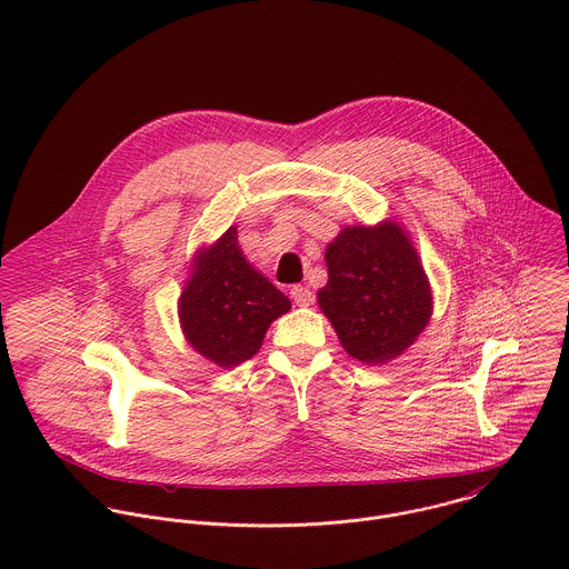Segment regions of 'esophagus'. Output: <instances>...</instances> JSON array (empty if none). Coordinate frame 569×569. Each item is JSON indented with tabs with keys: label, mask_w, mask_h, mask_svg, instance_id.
<instances>
[{
	"label": "esophagus",
	"mask_w": 569,
	"mask_h": 569,
	"mask_svg": "<svg viewBox=\"0 0 569 569\" xmlns=\"http://www.w3.org/2000/svg\"><path fill=\"white\" fill-rule=\"evenodd\" d=\"M290 297H292V301H295L297 306H310V303L315 301V295H312L310 288H306V286H292V288H290Z\"/></svg>",
	"instance_id": "1"
}]
</instances>
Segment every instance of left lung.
<instances>
[{
	"mask_svg": "<svg viewBox=\"0 0 569 569\" xmlns=\"http://www.w3.org/2000/svg\"><path fill=\"white\" fill-rule=\"evenodd\" d=\"M327 266L329 283L317 301L356 360L387 362L426 329L430 283L398 224L342 229L327 248Z\"/></svg>",
	"mask_w": 569,
	"mask_h": 569,
	"instance_id": "1",
	"label": "left lung"
}]
</instances>
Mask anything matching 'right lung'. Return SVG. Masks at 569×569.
Masks as SVG:
<instances>
[{
	"mask_svg": "<svg viewBox=\"0 0 569 569\" xmlns=\"http://www.w3.org/2000/svg\"><path fill=\"white\" fill-rule=\"evenodd\" d=\"M236 238V227H229L200 254L180 297L187 340L220 367L250 360L270 323L290 310V299L242 259Z\"/></svg>",
	"mask_w": 569,
	"mask_h": 569,
	"instance_id": "add662e5",
	"label": "right lung"
}]
</instances>
